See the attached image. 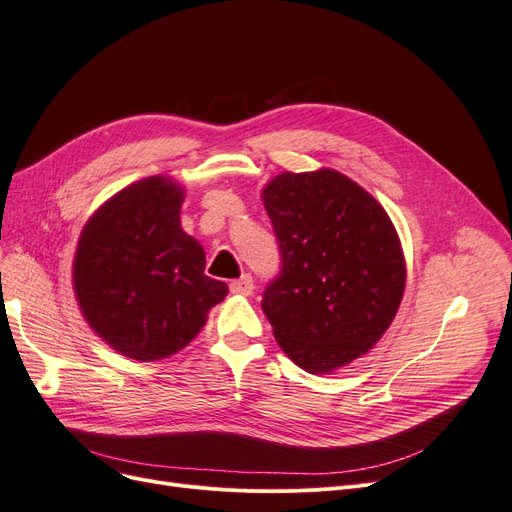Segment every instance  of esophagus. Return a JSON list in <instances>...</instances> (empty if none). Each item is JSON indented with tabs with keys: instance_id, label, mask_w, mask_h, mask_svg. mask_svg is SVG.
<instances>
[{
	"instance_id": "obj_1",
	"label": "esophagus",
	"mask_w": 512,
	"mask_h": 512,
	"mask_svg": "<svg viewBox=\"0 0 512 512\" xmlns=\"http://www.w3.org/2000/svg\"><path fill=\"white\" fill-rule=\"evenodd\" d=\"M229 288H231V292H233V294H239V296H250V294L254 292V281H252V275L245 273V275H241L239 279H233Z\"/></svg>"
}]
</instances>
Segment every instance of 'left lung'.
<instances>
[{
  "mask_svg": "<svg viewBox=\"0 0 512 512\" xmlns=\"http://www.w3.org/2000/svg\"><path fill=\"white\" fill-rule=\"evenodd\" d=\"M262 201L281 260L262 292V311L285 355L317 374L365 355L405 290L391 218L334 170L279 174Z\"/></svg>",
  "mask_w": 512,
  "mask_h": 512,
  "instance_id": "8db88e82",
  "label": "left lung"
}]
</instances>
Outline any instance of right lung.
I'll return each instance as SVG.
<instances>
[{
  "mask_svg": "<svg viewBox=\"0 0 512 512\" xmlns=\"http://www.w3.org/2000/svg\"><path fill=\"white\" fill-rule=\"evenodd\" d=\"M180 203L182 191L168 178L134 182L90 218L77 245L73 283L81 313L130 359L180 351L229 292L203 273L206 256L180 229Z\"/></svg>",
  "mask_w": 512,
  "mask_h": 512,
  "instance_id": "1",
  "label": "right lung"
}]
</instances>
